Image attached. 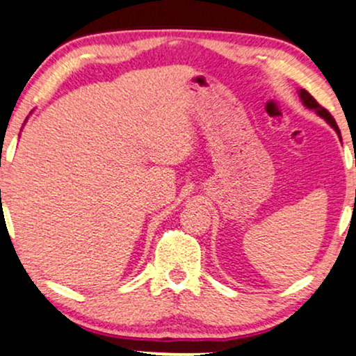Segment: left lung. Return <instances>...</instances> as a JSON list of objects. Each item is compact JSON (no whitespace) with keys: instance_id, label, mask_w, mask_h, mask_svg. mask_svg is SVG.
I'll list each match as a JSON object with an SVG mask.
<instances>
[{"instance_id":"left-lung-1","label":"left lung","mask_w":356,"mask_h":356,"mask_svg":"<svg viewBox=\"0 0 356 356\" xmlns=\"http://www.w3.org/2000/svg\"><path fill=\"white\" fill-rule=\"evenodd\" d=\"M299 97H300V100H302V103H304V106H305V108H309V110H314L318 116H322V118L325 120L327 123L330 124L332 128H334L335 131H337V134H339V136H340V129H339V126H337V123H335L334 116H332L330 113H328V111L325 110V108L318 105V103L316 102V98H314L312 95H310V93L307 92V90L300 88V90H299ZM340 139H341V136H340Z\"/></svg>"}]
</instances>
